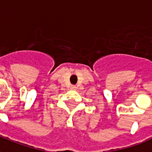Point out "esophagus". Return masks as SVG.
<instances>
[{
    "label": "esophagus",
    "instance_id": "34e87169",
    "mask_svg": "<svg viewBox=\"0 0 152 152\" xmlns=\"http://www.w3.org/2000/svg\"><path fill=\"white\" fill-rule=\"evenodd\" d=\"M72 88H73V89L76 88V87H75V86H72Z\"/></svg>",
    "mask_w": 152,
    "mask_h": 152
}]
</instances>
